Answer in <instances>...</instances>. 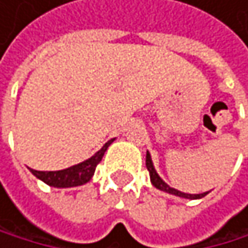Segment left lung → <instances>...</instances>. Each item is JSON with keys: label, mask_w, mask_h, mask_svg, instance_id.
<instances>
[{"label": "left lung", "mask_w": 248, "mask_h": 248, "mask_svg": "<svg viewBox=\"0 0 248 248\" xmlns=\"http://www.w3.org/2000/svg\"><path fill=\"white\" fill-rule=\"evenodd\" d=\"M146 167H147V170H149V174H150V182H152V185L156 187V189H159V190H164V192H167V193H171V195H175V196H180V198H186V199H199V198H204L208 192H204V193H198V195H192V193H185V192H180V190H177V189H174V187H170L164 180H162L160 177H159V174L156 172V170H155V167H153V162H152V156H150V153L147 152V155H146Z\"/></svg>", "instance_id": "8db88e82"}]
</instances>
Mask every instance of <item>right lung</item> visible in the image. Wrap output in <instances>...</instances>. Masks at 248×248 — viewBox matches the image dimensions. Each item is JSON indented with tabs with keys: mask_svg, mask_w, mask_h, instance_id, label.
I'll use <instances>...</instances> for the list:
<instances>
[{
	"mask_svg": "<svg viewBox=\"0 0 248 248\" xmlns=\"http://www.w3.org/2000/svg\"><path fill=\"white\" fill-rule=\"evenodd\" d=\"M114 141L110 140L106 144L102 146L101 150H98L92 157L86 159L84 162H80V164L70 167L66 170H61V171H37V170H31V172L40 178L41 182H44L46 185L53 186V187H76V186H81L84 183H88L92 178L96 165L101 162L104 153L108 149V146Z\"/></svg>",
	"mask_w": 248,
	"mask_h": 248,
	"instance_id": "right-lung-1",
	"label": "right lung"
}]
</instances>
